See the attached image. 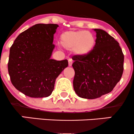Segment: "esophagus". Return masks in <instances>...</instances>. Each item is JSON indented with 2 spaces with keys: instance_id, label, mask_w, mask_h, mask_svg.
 Returning <instances> with one entry per match:
<instances>
[{
  "instance_id": "34e87169",
  "label": "esophagus",
  "mask_w": 134,
  "mask_h": 134,
  "mask_svg": "<svg viewBox=\"0 0 134 134\" xmlns=\"http://www.w3.org/2000/svg\"><path fill=\"white\" fill-rule=\"evenodd\" d=\"M72 59H69V67H70V66H72Z\"/></svg>"
}]
</instances>
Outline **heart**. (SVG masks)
<instances>
[{
  "mask_svg": "<svg viewBox=\"0 0 134 134\" xmlns=\"http://www.w3.org/2000/svg\"><path fill=\"white\" fill-rule=\"evenodd\" d=\"M60 43L64 48L73 50L77 56L85 57L93 51L96 39L93 34L88 31H67L60 35Z\"/></svg>",
  "mask_w": 134,
  "mask_h": 134,
  "instance_id": "b5f03b06",
  "label": "heart"
}]
</instances>
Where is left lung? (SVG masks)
<instances>
[{
	"instance_id": "8db88e82",
	"label": "left lung",
	"mask_w": 134,
	"mask_h": 134,
	"mask_svg": "<svg viewBox=\"0 0 134 134\" xmlns=\"http://www.w3.org/2000/svg\"><path fill=\"white\" fill-rule=\"evenodd\" d=\"M96 44L89 55H74L73 86L77 96L96 99L113 90L124 71V55L119 43L105 31L94 29Z\"/></svg>"
}]
</instances>
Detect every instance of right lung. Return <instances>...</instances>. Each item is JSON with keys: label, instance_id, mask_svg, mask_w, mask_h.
I'll list each match as a JSON object with an SVG mask.
<instances>
[{"label": "right lung", "instance_id": "obj_1", "mask_svg": "<svg viewBox=\"0 0 134 134\" xmlns=\"http://www.w3.org/2000/svg\"><path fill=\"white\" fill-rule=\"evenodd\" d=\"M56 24H36L19 34L10 48L8 72L12 84L31 98L48 97L67 60L51 59Z\"/></svg>", "mask_w": 134, "mask_h": 134}]
</instances>
